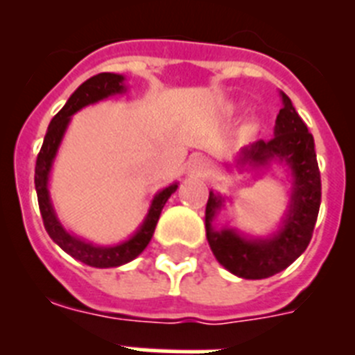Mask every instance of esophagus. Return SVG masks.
<instances>
[{
    "label": "esophagus",
    "instance_id": "obj_1",
    "mask_svg": "<svg viewBox=\"0 0 355 355\" xmlns=\"http://www.w3.org/2000/svg\"><path fill=\"white\" fill-rule=\"evenodd\" d=\"M188 172L192 175H206L209 172V163L200 156H196L188 162Z\"/></svg>",
    "mask_w": 355,
    "mask_h": 355
}]
</instances>
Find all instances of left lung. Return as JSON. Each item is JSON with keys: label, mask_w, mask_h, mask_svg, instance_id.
<instances>
[{"label": "left lung", "mask_w": 355, "mask_h": 355, "mask_svg": "<svg viewBox=\"0 0 355 355\" xmlns=\"http://www.w3.org/2000/svg\"><path fill=\"white\" fill-rule=\"evenodd\" d=\"M274 137L247 146L238 155V165L263 167L270 162L286 163L293 175L288 211L277 233L268 238H245L234 229H215L216 211L224 206V197L209 192L206 205V238L216 261L231 274L243 279H265L290 266L307 249L322 200L315 140L307 131L291 99L284 92Z\"/></svg>", "instance_id": "1"}]
</instances>
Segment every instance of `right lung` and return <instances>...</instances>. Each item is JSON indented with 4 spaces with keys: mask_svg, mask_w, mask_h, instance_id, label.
Here are the masks:
<instances>
[{
    "mask_svg": "<svg viewBox=\"0 0 355 355\" xmlns=\"http://www.w3.org/2000/svg\"><path fill=\"white\" fill-rule=\"evenodd\" d=\"M122 92H126L124 76L122 74H114V72H101V74H96V76L89 78L85 83H81L74 90V94L69 97L64 108L49 122L48 133L44 137V144L40 147L35 165V190L44 227H46V231H48V234L56 245L60 247L62 250H65L69 256L85 263V265L96 266V268H112V266H121L124 263L133 261L149 245L163 206L168 200V197L178 190V183H172L171 187L159 190L155 196V199H153V202H150L149 211H147V216L144 218L139 231L130 240L122 241L119 245H94V243H89V241L81 240V238L69 233L67 229L58 220V216H56L55 209H53L51 199H49L48 181L49 172H51L53 167V159H55L56 150L60 147V142L64 139V133L67 130L69 122H71V117L76 114L78 110L85 108V106L94 105V103L101 101V99Z\"/></svg>",
    "mask_w": 355,
    "mask_h": 355,
    "instance_id": "right-lung-1",
    "label": "right lung"
}]
</instances>
